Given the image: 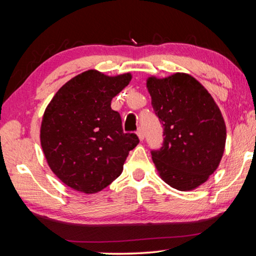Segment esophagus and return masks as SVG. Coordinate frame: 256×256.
Here are the masks:
<instances>
[{
  "instance_id": "1",
  "label": "esophagus",
  "mask_w": 256,
  "mask_h": 256,
  "mask_svg": "<svg viewBox=\"0 0 256 256\" xmlns=\"http://www.w3.org/2000/svg\"><path fill=\"white\" fill-rule=\"evenodd\" d=\"M136 133H138V138H140L141 141H144V128H138Z\"/></svg>"
}]
</instances>
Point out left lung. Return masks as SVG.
Returning <instances> with one entry per match:
<instances>
[{
	"mask_svg": "<svg viewBox=\"0 0 256 256\" xmlns=\"http://www.w3.org/2000/svg\"><path fill=\"white\" fill-rule=\"evenodd\" d=\"M151 105L164 126V142L151 156L162 180L180 190L204 183L218 168L226 125L214 98L193 76L175 73L146 80Z\"/></svg>",
	"mask_w": 256,
	"mask_h": 256,
	"instance_id": "1",
	"label": "left lung"
}]
</instances>
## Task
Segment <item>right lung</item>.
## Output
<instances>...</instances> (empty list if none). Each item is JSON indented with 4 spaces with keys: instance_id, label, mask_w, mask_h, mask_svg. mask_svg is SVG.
I'll return each instance as SVG.
<instances>
[{
    "instance_id": "obj_1",
    "label": "right lung",
    "mask_w": 256,
    "mask_h": 256,
    "mask_svg": "<svg viewBox=\"0 0 256 256\" xmlns=\"http://www.w3.org/2000/svg\"><path fill=\"white\" fill-rule=\"evenodd\" d=\"M131 78L86 71L68 81L47 106L42 148L50 170L71 188L86 194L105 188L138 144L136 133L123 132L120 112L110 107Z\"/></svg>"
}]
</instances>
